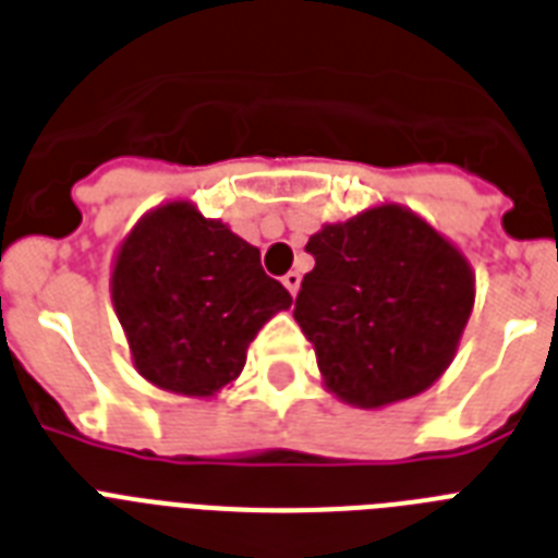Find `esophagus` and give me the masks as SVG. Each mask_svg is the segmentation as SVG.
I'll return each mask as SVG.
<instances>
[{
    "instance_id": "esophagus-1",
    "label": "esophagus",
    "mask_w": 558,
    "mask_h": 558,
    "mask_svg": "<svg viewBox=\"0 0 558 558\" xmlns=\"http://www.w3.org/2000/svg\"><path fill=\"white\" fill-rule=\"evenodd\" d=\"M283 287H287L294 298L298 289H301V275H298V271H287V275H283Z\"/></svg>"
}]
</instances>
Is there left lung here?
I'll return each instance as SVG.
<instances>
[{"instance_id": "obj_1", "label": "left lung", "mask_w": 558, "mask_h": 558, "mask_svg": "<svg viewBox=\"0 0 558 558\" xmlns=\"http://www.w3.org/2000/svg\"><path fill=\"white\" fill-rule=\"evenodd\" d=\"M306 252L315 269L294 298V320L326 387L366 410L433 387L473 312L468 257L392 203L324 226Z\"/></svg>"}]
</instances>
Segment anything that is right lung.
Returning a JSON list of instances; mask_svg holds the SVG:
<instances>
[{"instance_id": "1", "label": "right lung", "mask_w": 558, "mask_h": 558, "mask_svg": "<svg viewBox=\"0 0 558 558\" xmlns=\"http://www.w3.org/2000/svg\"><path fill=\"white\" fill-rule=\"evenodd\" d=\"M111 301L137 373L206 398L232 384L260 326L292 306L260 252L192 203L148 211L117 252Z\"/></svg>"}]
</instances>
